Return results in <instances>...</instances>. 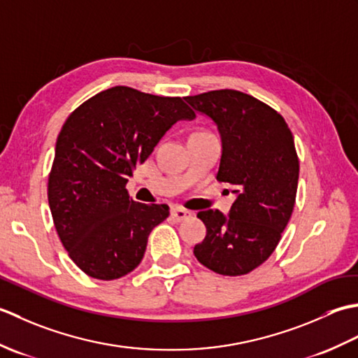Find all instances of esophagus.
Wrapping results in <instances>:
<instances>
[{"label":"esophagus","instance_id":"esophagus-1","mask_svg":"<svg viewBox=\"0 0 358 358\" xmlns=\"http://www.w3.org/2000/svg\"><path fill=\"white\" fill-rule=\"evenodd\" d=\"M171 215H172L175 220H177V222H181V220L191 217L192 212L187 210V209H183V208L175 206V208H172V210H171Z\"/></svg>","mask_w":358,"mask_h":358}]
</instances>
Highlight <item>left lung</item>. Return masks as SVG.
I'll return each instance as SVG.
<instances>
[{"instance_id": "8db88e82", "label": "left lung", "mask_w": 358, "mask_h": 358, "mask_svg": "<svg viewBox=\"0 0 358 358\" xmlns=\"http://www.w3.org/2000/svg\"><path fill=\"white\" fill-rule=\"evenodd\" d=\"M185 100L215 123L222 138L217 180L235 194L229 214L199 212L206 237L194 254L222 275H245L271 257L292 215L300 171L292 132L280 113L238 90Z\"/></svg>"}]
</instances>
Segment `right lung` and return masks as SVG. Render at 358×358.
<instances>
[{"mask_svg":"<svg viewBox=\"0 0 358 358\" xmlns=\"http://www.w3.org/2000/svg\"><path fill=\"white\" fill-rule=\"evenodd\" d=\"M194 118L183 98L115 86L66 120L49 175V206L64 249L89 277L115 280L143 260L149 234L169 217V206L134 201L126 183L177 121Z\"/></svg>","mask_w":358,"mask_h":358,"instance_id":"obj_1","label":"right lung"}]
</instances>
